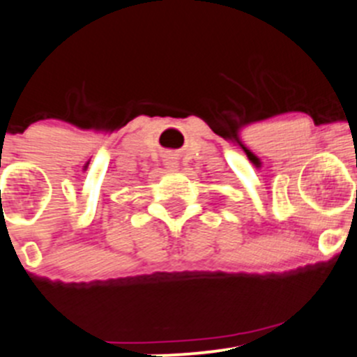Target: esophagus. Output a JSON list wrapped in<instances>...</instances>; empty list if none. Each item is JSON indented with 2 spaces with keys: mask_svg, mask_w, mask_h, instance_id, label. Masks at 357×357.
<instances>
[{
  "mask_svg": "<svg viewBox=\"0 0 357 357\" xmlns=\"http://www.w3.org/2000/svg\"><path fill=\"white\" fill-rule=\"evenodd\" d=\"M177 158L174 156V154H168V156H165V167L168 168V170H177Z\"/></svg>",
  "mask_w": 357,
  "mask_h": 357,
  "instance_id": "obj_1",
  "label": "esophagus"
}]
</instances>
